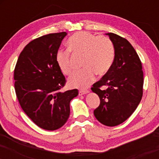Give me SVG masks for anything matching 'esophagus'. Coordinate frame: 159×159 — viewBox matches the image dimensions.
Listing matches in <instances>:
<instances>
[{
	"instance_id": "obj_1",
	"label": "esophagus",
	"mask_w": 159,
	"mask_h": 159,
	"mask_svg": "<svg viewBox=\"0 0 159 159\" xmlns=\"http://www.w3.org/2000/svg\"><path fill=\"white\" fill-rule=\"evenodd\" d=\"M89 93V90H80L79 91V95L80 96H82V95L87 94Z\"/></svg>"
}]
</instances>
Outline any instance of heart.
<instances>
[{
	"label": "heart",
	"mask_w": 159,
	"mask_h": 159,
	"mask_svg": "<svg viewBox=\"0 0 159 159\" xmlns=\"http://www.w3.org/2000/svg\"><path fill=\"white\" fill-rule=\"evenodd\" d=\"M67 45L71 52L84 55L82 67L84 69L74 72L68 80L69 85L72 87H87L93 81L95 74L103 75L107 73L114 63V45L105 36H96L89 32H78L69 38ZM56 61L63 74L71 73L70 55L67 51H58Z\"/></svg>",
	"instance_id": "b5f03b06"
}]
</instances>
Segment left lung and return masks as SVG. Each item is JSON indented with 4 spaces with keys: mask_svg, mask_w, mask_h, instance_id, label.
Returning <instances> with one entry per match:
<instances>
[{
    "mask_svg": "<svg viewBox=\"0 0 159 159\" xmlns=\"http://www.w3.org/2000/svg\"><path fill=\"white\" fill-rule=\"evenodd\" d=\"M115 48L111 69L91 90L100 98L94 110L98 121L107 126L123 123L133 114L143 96V73L139 57L127 39L108 33ZM105 86V89L101 87Z\"/></svg>",
    "mask_w": 159,
    "mask_h": 159,
    "instance_id": "1",
    "label": "left lung"
}]
</instances>
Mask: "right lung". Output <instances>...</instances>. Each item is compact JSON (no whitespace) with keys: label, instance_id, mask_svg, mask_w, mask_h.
<instances>
[{"label":"right lung","instance_id":"right-lung-1","mask_svg":"<svg viewBox=\"0 0 159 159\" xmlns=\"http://www.w3.org/2000/svg\"><path fill=\"white\" fill-rule=\"evenodd\" d=\"M67 35L50 34L32 40L21 52L14 70L16 96L22 110L36 125L54 131L66 123L77 89L62 92L66 83L56 55Z\"/></svg>","mask_w":159,"mask_h":159}]
</instances>
